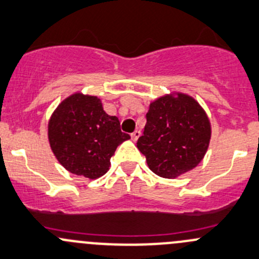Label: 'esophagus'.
<instances>
[{"label": "esophagus", "mask_w": 259, "mask_h": 259, "mask_svg": "<svg viewBox=\"0 0 259 259\" xmlns=\"http://www.w3.org/2000/svg\"><path fill=\"white\" fill-rule=\"evenodd\" d=\"M140 135H141L140 130H135V132L132 134V139H133V140H134V141H137L138 139L140 138Z\"/></svg>", "instance_id": "1"}]
</instances>
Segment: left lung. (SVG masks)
Wrapping results in <instances>:
<instances>
[{"label":"left lung","mask_w":259,"mask_h":259,"mask_svg":"<svg viewBox=\"0 0 259 259\" xmlns=\"http://www.w3.org/2000/svg\"><path fill=\"white\" fill-rule=\"evenodd\" d=\"M209 139L211 124L202 107L190 95L174 93L151 103L137 146L152 172L175 179L200 164Z\"/></svg>","instance_id":"left-lung-1"}]
</instances>
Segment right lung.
<instances>
[{"instance_id":"obj_1","label":"right lung","mask_w":259,"mask_h":259,"mask_svg":"<svg viewBox=\"0 0 259 259\" xmlns=\"http://www.w3.org/2000/svg\"><path fill=\"white\" fill-rule=\"evenodd\" d=\"M129 139L119 119L108 115L94 95H69L48 121V140L59 164L91 180L107 172L116 148Z\"/></svg>"}]
</instances>
